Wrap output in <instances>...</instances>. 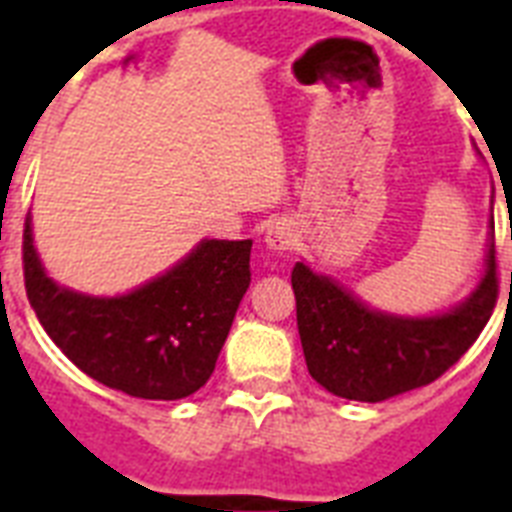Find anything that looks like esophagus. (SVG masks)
<instances>
[{
  "mask_svg": "<svg viewBox=\"0 0 512 512\" xmlns=\"http://www.w3.org/2000/svg\"><path fill=\"white\" fill-rule=\"evenodd\" d=\"M297 244V233L292 228V223L287 220H276V223L268 225L265 231V247L273 249V252H289V249Z\"/></svg>",
  "mask_w": 512,
  "mask_h": 512,
  "instance_id": "esophagus-1",
  "label": "esophagus"
}]
</instances>
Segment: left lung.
I'll return each instance as SVG.
<instances>
[{"label": "left lung", "mask_w": 512, "mask_h": 512, "mask_svg": "<svg viewBox=\"0 0 512 512\" xmlns=\"http://www.w3.org/2000/svg\"><path fill=\"white\" fill-rule=\"evenodd\" d=\"M292 289L305 364L321 388L366 404L401 396L457 364L492 316L497 303L494 220H489L484 271L476 287L446 311L420 316L380 311L308 263L295 265Z\"/></svg>", "instance_id": "1"}]
</instances>
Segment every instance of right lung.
<instances>
[{"label":"right lung","mask_w":512,"mask_h":512,"mask_svg":"<svg viewBox=\"0 0 512 512\" xmlns=\"http://www.w3.org/2000/svg\"><path fill=\"white\" fill-rule=\"evenodd\" d=\"M252 239H201L172 268L124 295H87L44 271L26 217L23 271L50 340L92 380L127 396L177 401L215 372L249 289Z\"/></svg>","instance_id":"right-lung-1"}]
</instances>
